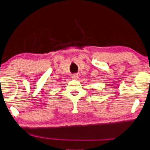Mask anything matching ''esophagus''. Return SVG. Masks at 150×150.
<instances>
[{"label": "esophagus", "mask_w": 150, "mask_h": 150, "mask_svg": "<svg viewBox=\"0 0 150 150\" xmlns=\"http://www.w3.org/2000/svg\"><path fill=\"white\" fill-rule=\"evenodd\" d=\"M71 77H72L73 79H77L78 78V75L77 73H74V74H73L72 76H71Z\"/></svg>", "instance_id": "obj_1"}]
</instances>
